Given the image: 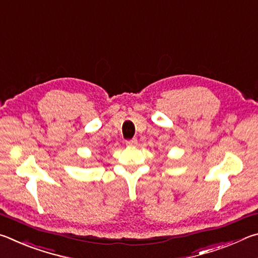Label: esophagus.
<instances>
[{"label":"esophagus","instance_id":"1","mask_svg":"<svg viewBox=\"0 0 258 258\" xmlns=\"http://www.w3.org/2000/svg\"><path fill=\"white\" fill-rule=\"evenodd\" d=\"M126 145H127V146H137L138 145V139L130 140V141L126 142Z\"/></svg>","mask_w":258,"mask_h":258}]
</instances>
